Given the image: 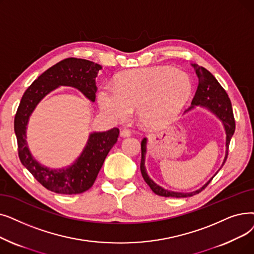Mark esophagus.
<instances>
[{
	"mask_svg": "<svg viewBox=\"0 0 254 254\" xmlns=\"http://www.w3.org/2000/svg\"><path fill=\"white\" fill-rule=\"evenodd\" d=\"M130 130L129 129H127V128H125V129H123L120 131V136L123 137V138H126V137H128V136H130Z\"/></svg>",
	"mask_w": 254,
	"mask_h": 254,
	"instance_id": "esophagus-1",
	"label": "esophagus"
}]
</instances>
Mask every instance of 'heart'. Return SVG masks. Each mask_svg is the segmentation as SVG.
Returning <instances> with one entry per match:
<instances>
[{
	"label": "heart",
	"instance_id": "obj_1",
	"mask_svg": "<svg viewBox=\"0 0 254 254\" xmlns=\"http://www.w3.org/2000/svg\"><path fill=\"white\" fill-rule=\"evenodd\" d=\"M191 93L192 82L186 72L152 67L123 73L115 86L103 84L97 102L102 111L113 119L125 120L137 109L143 125L158 127L180 115Z\"/></svg>",
	"mask_w": 254,
	"mask_h": 254
}]
</instances>
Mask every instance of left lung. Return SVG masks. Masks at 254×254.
Returning a JSON list of instances; mask_svg holds the SVG:
<instances>
[{
  "label": "left lung",
  "instance_id": "obj_1",
  "mask_svg": "<svg viewBox=\"0 0 254 254\" xmlns=\"http://www.w3.org/2000/svg\"><path fill=\"white\" fill-rule=\"evenodd\" d=\"M193 66L195 68L196 74L198 76V86L192 101L193 106L190 107L189 110H191L194 106H202L204 108H207L208 110H211L214 114H216L220 119H221L226 131V154L224 158V162L222 164V167H223V165L226 162V159L228 156V147H229L230 139L233 137L236 129V121L234 117L233 107H231V102L229 100L226 91L223 89V87L219 84V82L216 80L215 76L207 69L202 67V66L196 65V64H193ZM145 153H146V139L144 138L141 142L140 170H141L143 179H144L146 184L149 186V188L152 190L154 194H157L159 196L176 197V198L190 197L195 194L200 193L203 189L206 188V186L213 180L212 178L203 187H201L199 190L191 192V193H180V192L165 190L156 183H153L147 175V172L144 166Z\"/></svg>",
  "mask_w": 254,
  "mask_h": 254
}]
</instances>
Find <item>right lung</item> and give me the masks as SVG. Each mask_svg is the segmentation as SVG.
<instances>
[{
	"label": "right lung",
	"mask_w": 254,
	"mask_h": 254,
	"mask_svg": "<svg viewBox=\"0 0 254 254\" xmlns=\"http://www.w3.org/2000/svg\"><path fill=\"white\" fill-rule=\"evenodd\" d=\"M102 66L85 59L67 58L53 65L33 82L25 91L14 117L18 157L21 164L48 190L58 194H80L90 189L107 154L117 142L119 129L113 127L89 136L81 156L71 166L50 169L33 159L26 142V127L37 104L58 86H70L80 90L91 102L97 90L95 79Z\"/></svg>",
	"instance_id": "obj_1"
}]
</instances>
